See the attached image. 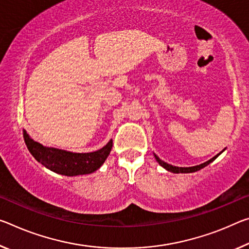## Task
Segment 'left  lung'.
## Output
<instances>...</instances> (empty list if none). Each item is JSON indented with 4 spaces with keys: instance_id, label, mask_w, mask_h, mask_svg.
I'll use <instances>...</instances> for the list:
<instances>
[{
    "instance_id": "left-lung-1",
    "label": "left lung",
    "mask_w": 249,
    "mask_h": 249,
    "mask_svg": "<svg viewBox=\"0 0 249 249\" xmlns=\"http://www.w3.org/2000/svg\"><path fill=\"white\" fill-rule=\"evenodd\" d=\"M224 151H225V148L223 149L222 152L218 153V154H217V155H215L214 157H213V159H211L210 160L205 161V163H203V164L196 165V166H192V167H177V166H173V165L167 164V163H165L164 160H161L160 157L156 155V154H154V156H155L157 163H159L161 167H164L165 169H166V171L172 172V173H175V174H178V173H183V174H185V173H194V172H197V171H199V169L204 168L205 166H207L208 164H211L212 161H214L217 159V157H218Z\"/></svg>"
}]
</instances>
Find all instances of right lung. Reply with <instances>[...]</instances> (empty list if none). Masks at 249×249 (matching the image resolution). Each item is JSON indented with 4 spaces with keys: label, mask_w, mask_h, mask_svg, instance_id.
Masks as SVG:
<instances>
[{
    "label": "right lung",
    "mask_w": 249,
    "mask_h": 249,
    "mask_svg": "<svg viewBox=\"0 0 249 249\" xmlns=\"http://www.w3.org/2000/svg\"><path fill=\"white\" fill-rule=\"evenodd\" d=\"M23 137L30 153L38 163L56 174L65 176L86 175L97 171L107 159L113 146L110 140L104 147L90 153H73L64 149L46 147L30 137L23 129Z\"/></svg>",
    "instance_id": "obj_1"
}]
</instances>
